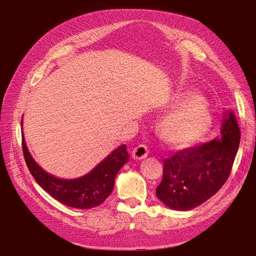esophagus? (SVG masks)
<instances>
[{"label":"esophagus","mask_w":256,"mask_h":256,"mask_svg":"<svg viewBox=\"0 0 256 256\" xmlns=\"http://www.w3.org/2000/svg\"><path fill=\"white\" fill-rule=\"evenodd\" d=\"M148 155V148L145 145H138L132 152V157L134 160H144Z\"/></svg>","instance_id":"34e87169"}]
</instances>
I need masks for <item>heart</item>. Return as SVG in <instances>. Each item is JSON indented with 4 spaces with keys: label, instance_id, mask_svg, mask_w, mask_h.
Returning a JSON list of instances; mask_svg holds the SVG:
<instances>
[{
    "label": "heart",
    "instance_id": "1",
    "mask_svg": "<svg viewBox=\"0 0 256 256\" xmlns=\"http://www.w3.org/2000/svg\"><path fill=\"white\" fill-rule=\"evenodd\" d=\"M168 112L160 120L158 133L174 150H186L204 140L214 125V118L204 98L190 89L174 91L162 106Z\"/></svg>",
    "mask_w": 256,
    "mask_h": 256
}]
</instances>
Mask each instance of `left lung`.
Returning a JSON list of instances; mask_svg holds the SVG:
<instances>
[{"instance_id": "left-lung-1", "label": "left lung", "mask_w": 256, "mask_h": 256, "mask_svg": "<svg viewBox=\"0 0 256 256\" xmlns=\"http://www.w3.org/2000/svg\"><path fill=\"white\" fill-rule=\"evenodd\" d=\"M240 138L236 114L226 111L221 136L164 160L162 179L156 188L157 198L174 210L187 211L202 204L226 182Z\"/></svg>"}]
</instances>
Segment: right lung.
I'll return each instance as SVG.
<instances>
[{
  "instance_id": "right-lung-1",
  "label": "right lung",
  "mask_w": 256,
  "mask_h": 256,
  "mask_svg": "<svg viewBox=\"0 0 256 256\" xmlns=\"http://www.w3.org/2000/svg\"><path fill=\"white\" fill-rule=\"evenodd\" d=\"M22 140L26 165L37 184L54 199L76 209H91L100 206L111 194L116 174L130 158L126 146L123 144L86 175L74 179H64L47 172L37 164L27 148L23 132Z\"/></svg>"
}]
</instances>
